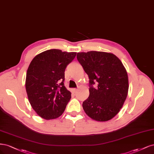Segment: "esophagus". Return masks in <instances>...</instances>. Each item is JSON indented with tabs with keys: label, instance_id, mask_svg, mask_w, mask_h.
Segmentation results:
<instances>
[{
	"label": "esophagus",
	"instance_id": "obj_1",
	"mask_svg": "<svg viewBox=\"0 0 154 154\" xmlns=\"http://www.w3.org/2000/svg\"><path fill=\"white\" fill-rule=\"evenodd\" d=\"M77 91V89H73V90H72V92H73V93H75Z\"/></svg>",
	"mask_w": 154,
	"mask_h": 154
}]
</instances>
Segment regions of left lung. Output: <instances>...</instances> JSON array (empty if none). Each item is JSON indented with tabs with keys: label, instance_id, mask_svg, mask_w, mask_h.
I'll use <instances>...</instances> for the list:
<instances>
[{
	"label": "left lung",
	"instance_id": "obj_1",
	"mask_svg": "<svg viewBox=\"0 0 154 154\" xmlns=\"http://www.w3.org/2000/svg\"><path fill=\"white\" fill-rule=\"evenodd\" d=\"M77 58L90 79V95L82 103L84 112L98 122L111 120L120 111L127 96L126 69L112 53L79 52ZM95 83L97 86L94 88Z\"/></svg>",
	"mask_w": 154,
	"mask_h": 154
}]
</instances>
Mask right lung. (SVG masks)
<instances>
[{
    "label": "right lung",
    "mask_w": 154,
    "mask_h": 154,
    "mask_svg": "<svg viewBox=\"0 0 154 154\" xmlns=\"http://www.w3.org/2000/svg\"><path fill=\"white\" fill-rule=\"evenodd\" d=\"M76 54L51 49L38 54L29 64L26 80L29 101L45 120L60 116L70 100L71 93L64 85V71Z\"/></svg>",
    "instance_id": "1"
}]
</instances>
